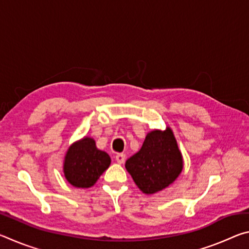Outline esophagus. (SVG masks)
<instances>
[{
	"mask_svg": "<svg viewBox=\"0 0 249 249\" xmlns=\"http://www.w3.org/2000/svg\"><path fill=\"white\" fill-rule=\"evenodd\" d=\"M125 155L124 154H117L116 156H115V160L119 163H124L125 162Z\"/></svg>",
	"mask_w": 249,
	"mask_h": 249,
	"instance_id": "34e87169",
	"label": "esophagus"
}]
</instances>
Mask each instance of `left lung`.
I'll return each mask as SVG.
<instances>
[{
    "instance_id": "8db88e82",
    "label": "left lung",
    "mask_w": 249,
    "mask_h": 249,
    "mask_svg": "<svg viewBox=\"0 0 249 249\" xmlns=\"http://www.w3.org/2000/svg\"><path fill=\"white\" fill-rule=\"evenodd\" d=\"M125 167L146 195H153L174 182L182 170V156L172 130L147 134L141 150L126 160Z\"/></svg>"
}]
</instances>
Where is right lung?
Returning a JSON list of instances; mask_svg holds the SVG:
<instances>
[{"instance_id": "1", "label": "right lung", "mask_w": 249, "mask_h": 249, "mask_svg": "<svg viewBox=\"0 0 249 249\" xmlns=\"http://www.w3.org/2000/svg\"><path fill=\"white\" fill-rule=\"evenodd\" d=\"M111 158L105 151L99 150L95 142L84 137L70 146L65 157L66 179L77 188H90L107 169Z\"/></svg>"}]
</instances>
